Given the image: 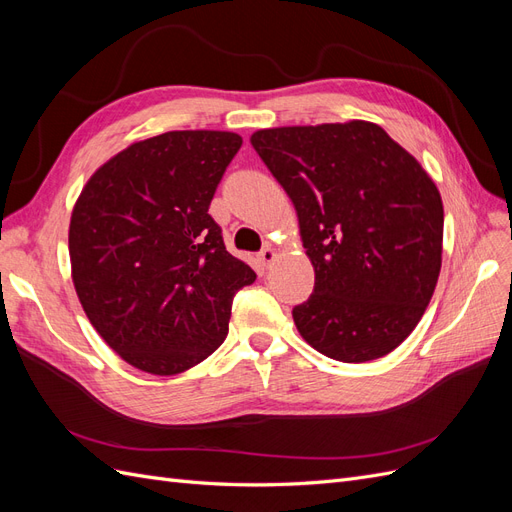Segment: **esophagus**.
Returning a JSON list of instances; mask_svg holds the SVG:
<instances>
[{
  "label": "esophagus",
  "mask_w": 512,
  "mask_h": 512,
  "mask_svg": "<svg viewBox=\"0 0 512 512\" xmlns=\"http://www.w3.org/2000/svg\"><path fill=\"white\" fill-rule=\"evenodd\" d=\"M258 262H260V265L262 267H265V269H269V265H271V262H273V258H275V250H273V245H265V247H262V250L258 252Z\"/></svg>",
  "instance_id": "esophagus-1"
}]
</instances>
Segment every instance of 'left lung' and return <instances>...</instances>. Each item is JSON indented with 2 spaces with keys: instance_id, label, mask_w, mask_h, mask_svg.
Segmentation results:
<instances>
[{
  "instance_id": "1",
  "label": "left lung",
  "mask_w": 512,
  "mask_h": 512,
  "mask_svg": "<svg viewBox=\"0 0 512 512\" xmlns=\"http://www.w3.org/2000/svg\"><path fill=\"white\" fill-rule=\"evenodd\" d=\"M250 141L297 209L316 271L314 292L292 309L305 342L342 363L395 350L438 284L436 183L369 121L258 130Z\"/></svg>"
}]
</instances>
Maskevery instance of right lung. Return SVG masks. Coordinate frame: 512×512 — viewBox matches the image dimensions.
Returning <instances> with one entry per match:
<instances>
[{
  "mask_svg": "<svg viewBox=\"0 0 512 512\" xmlns=\"http://www.w3.org/2000/svg\"><path fill=\"white\" fill-rule=\"evenodd\" d=\"M241 143L213 130L147 138L100 166L76 200V294L104 342L147 374H181L218 350L232 299L256 280L209 215Z\"/></svg>",
  "mask_w": 512,
  "mask_h": 512,
  "instance_id": "obj_1",
  "label": "right lung"
}]
</instances>
